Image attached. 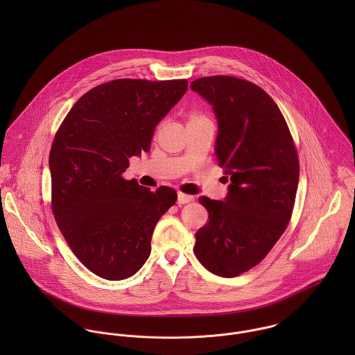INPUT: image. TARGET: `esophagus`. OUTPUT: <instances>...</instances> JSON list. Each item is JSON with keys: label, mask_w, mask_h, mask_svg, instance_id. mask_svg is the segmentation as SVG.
<instances>
[{"label": "esophagus", "mask_w": 355, "mask_h": 355, "mask_svg": "<svg viewBox=\"0 0 355 355\" xmlns=\"http://www.w3.org/2000/svg\"><path fill=\"white\" fill-rule=\"evenodd\" d=\"M193 200H194L193 196H189V194H184V193H178V203L179 205L191 202Z\"/></svg>", "instance_id": "34e87169"}]
</instances>
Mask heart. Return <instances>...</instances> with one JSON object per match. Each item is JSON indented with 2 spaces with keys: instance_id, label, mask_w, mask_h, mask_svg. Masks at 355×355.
I'll return each instance as SVG.
<instances>
[{
  "instance_id": "1",
  "label": "heart",
  "mask_w": 355,
  "mask_h": 355,
  "mask_svg": "<svg viewBox=\"0 0 355 355\" xmlns=\"http://www.w3.org/2000/svg\"><path fill=\"white\" fill-rule=\"evenodd\" d=\"M202 119H207V116H205L203 113H200V112H191L190 116H189V121H191V120H202Z\"/></svg>"
}]
</instances>
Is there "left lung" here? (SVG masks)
I'll use <instances>...</instances> for the list:
<instances>
[{"label":"left lung","mask_w":355,"mask_h":355,"mask_svg":"<svg viewBox=\"0 0 355 355\" xmlns=\"http://www.w3.org/2000/svg\"><path fill=\"white\" fill-rule=\"evenodd\" d=\"M218 121L216 155L231 180L224 202L201 197L209 221L196 234L194 253L221 277L258 265L286 231L298 189L300 159L276 102L249 80L216 75L191 82Z\"/></svg>","instance_id":"1"}]
</instances>
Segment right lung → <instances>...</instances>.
Segmentation results:
<instances>
[{
  "mask_svg": "<svg viewBox=\"0 0 355 355\" xmlns=\"http://www.w3.org/2000/svg\"><path fill=\"white\" fill-rule=\"evenodd\" d=\"M186 79H116L83 94L58 127L49 154L51 211L78 259L106 280L135 275L159 217L178 200L125 180L130 158L150 150L159 120L187 92Z\"/></svg>",
  "mask_w": 355,
  "mask_h": 355,
  "instance_id": "add662e5",
  "label": "right lung"
}]
</instances>
